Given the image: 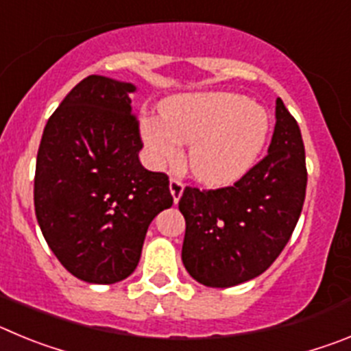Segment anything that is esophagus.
Segmentation results:
<instances>
[{
    "mask_svg": "<svg viewBox=\"0 0 351 351\" xmlns=\"http://www.w3.org/2000/svg\"><path fill=\"white\" fill-rule=\"evenodd\" d=\"M182 190H184V184H182L181 179L170 178V193H172L173 202L176 204L179 202V198H181V195H182Z\"/></svg>",
    "mask_w": 351,
    "mask_h": 351,
    "instance_id": "esophagus-1",
    "label": "esophagus"
}]
</instances>
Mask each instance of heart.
<instances>
[{"instance_id":"obj_1","label":"heart","mask_w":351,"mask_h":351,"mask_svg":"<svg viewBox=\"0 0 351 351\" xmlns=\"http://www.w3.org/2000/svg\"><path fill=\"white\" fill-rule=\"evenodd\" d=\"M165 117H145L142 137L158 165H176L190 144L188 165L198 181L225 186L255 165L269 135L265 108L234 93L178 96Z\"/></svg>"}]
</instances>
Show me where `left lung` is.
Returning <instances> with one entry per match:
<instances>
[{
	"label": "left lung",
	"instance_id": "obj_1",
	"mask_svg": "<svg viewBox=\"0 0 351 351\" xmlns=\"http://www.w3.org/2000/svg\"><path fill=\"white\" fill-rule=\"evenodd\" d=\"M308 170L300 128L276 100L269 153L232 186H186L179 210L186 219L182 263L198 283L228 288L272 265L299 221Z\"/></svg>",
	"mask_w": 351,
	"mask_h": 351
}]
</instances>
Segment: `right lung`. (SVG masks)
I'll use <instances>...</instances> for the list:
<instances>
[{
  "label": "right lung",
  "instance_id": "obj_1",
  "mask_svg": "<svg viewBox=\"0 0 351 351\" xmlns=\"http://www.w3.org/2000/svg\"><path fill=\"white\" fill-rule=\"evenodd\" d=\"M133 91V84L86 77L49 117L38 147L36 219L61 265L86 283L128 278L151 221L173 204L169 176L138 160Z\"/></svg>",
  "mask_w": 351,
  "mask_h": 351
}]
</instances>
